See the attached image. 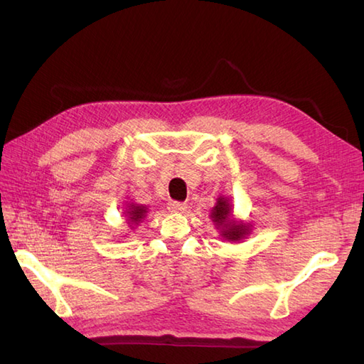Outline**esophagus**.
I'll list each match as a JSON object with an SVG mask.
<instances>
[{
    "instance_id": "esophagus-1",
    "label": "esophagus",
    "mask_w": 364,
    "mask_h": 364,
    "mask_svg": "<svg viewBox=\"0 0 364 364\" xmlns=\"http://www.w3.org/2000/svg\"><path fill=\"white\" fill-rule=\"evenodd\" d=\"M168 210L172 213H184L188 210V205L183 202H172L168 205Z\"/></svg>"
}]
</instances>
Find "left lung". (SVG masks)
Wrapping results in <instances>:
<instances>
[{"label": "left lung", "mask_w": 364, "mask_h": 364, "mask_svg": "<svg viewBox=\"0 0 364 364\" xmlns=\"http://www.w3.org/2000/svg\"><path fill=\"white\" fill-rule=\"evenodd\" d=\"M231 213H233L231 211V203L225 197L220 196L218 198V203H215L211 211V220L220 230L223 237L231 242H236L241 241V239L250 233V227L242 222L233 220V214Z\"/></svg>", "instance_id": "8db88e82"}]
</instances>
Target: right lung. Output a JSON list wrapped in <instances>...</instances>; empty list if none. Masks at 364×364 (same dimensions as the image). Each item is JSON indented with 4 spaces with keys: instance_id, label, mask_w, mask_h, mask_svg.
<instances>
[{
    "instance_id": "obj_1",
    "label": "right lung",
    "mask_w": 364,
    "mask_h": 364,
    "mask_svg": "<svg viewBox=\"0 0 364 364\" xmlns=\"http://www.w3.org/2000/svg\"><path fill=\"white\" fill-rule=\"evenodd\" d=\"M127 215V220L128 223H131V228H134L133 225H139L141 223V220L145 218L146 214V206H142V205H136V203H129L127 206V211L123 213Z\"/></svg>"
}]
</instances>
